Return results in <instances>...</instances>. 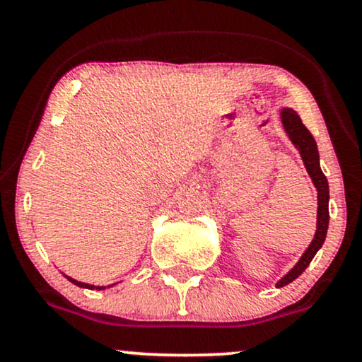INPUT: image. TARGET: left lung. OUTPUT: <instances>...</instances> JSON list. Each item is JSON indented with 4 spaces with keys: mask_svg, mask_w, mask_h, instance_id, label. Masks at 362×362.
I'll return each mask as SVG.
<instances>
[{
    "mask_svg": "<svg viewBox=\"0 0 362 362\" xmlns=\"http://www.w3.org/2000/svg\"><path fill=\"white\" fill-rule=\"evenodd\" d=\"M281 120L282 126H284V131L288 132L289 139L293 141L294 146L298 148L300 155L305 161V167L308 175L313 180V185L317 187L318 190V214H317V233H315V238L311 240L310 247L306 248V252L303 253V257L294 265L291 271L286 274L282 279L277 282V288H282V286H288L289 282H293L296 277H300L305 269L308 267L310 262L313 260L315 253H317L320 248H322L323 242H325L327 230H328V182L327 177L323 175L322 168H320V156H318V148L317 143H315L313 136L308 129L305 127V124L301 122L300 115L296 114L293 109H282L281 110Z\"/></svg>",
    "mask_w": 362,
    "mask_h": 362,
    "instance_id": "obj_1",
    "label": "left lung"
}]
</instances>
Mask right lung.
<instances>
[{
    "instance_id": "obj_1",
    "label": "right lung",
    "mask_w": 362,
    "mask_h": 362,
    "mask_svg": "<svg viewBox=\"0 0 362 362\" xmlns=\"http://www.w3.org/2000/svg\"><path fill=\"white\" fill-rule=\"evenodd\" d=\"M66 277H68V276H66ZM68 279L71 281V282H74V284H76V286H80V288H88V289H95V286H91V284H85V282H78V281L71 279V277H68ZM97 289H105V288H103V286H97Z\"/></svg>"
}]
</instances>
